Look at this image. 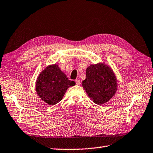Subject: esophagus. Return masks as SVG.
I'll return each instance as SVG.
<instances>
[{"instance_id":"1","label":"esophagus","mask_w":153,"mask_h":153,"mask_svg":"<svg viewBox=\"0 0 153 153\" xmlns=\"http://www.w3.org/2000/svg\"><path fill=\"white\" fill-rule=\"evenodd\" d=\"M75 82H76V84L77 85H79V84H80L81 82H80V79H77V80H75Z\"/></svg>"}]
</instances>
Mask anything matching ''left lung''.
Masks as SVG:
<instances>
[{
    "label": "left lung",
    "mask_w": 153,
    "mask_h": 153,
    "mask_svg": "<svg viewBox=\"0 0 153 153\" xmlns=\"http://www.w3.org/2000/svg\"><path fill=\"white\" fill-rule=\"evenodd\" d=\"M82 85L93 102L102 105L115 95L117 80L110 66L105 63H98L87 68L86 76Z\"/></svg>",
    "instance_id": "1"
}]
</instances>
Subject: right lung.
<instances>
[{"mask_svg":"<svg viewBox=\"0 0 153 153\" xmlns=\"http://www.w3.org/2000/svg\"><path fill=\"white\" fill-rule=\"evenodd\" d=\"M75 85L69 80L58 65H48L40 73L36 82V89L39 98L48 105H54L62 99L68 89Z\"/></svg>","mask_w":153,"mask_h":153,"instance_id":"obj_1","label":"right lung"}]
</instances>
